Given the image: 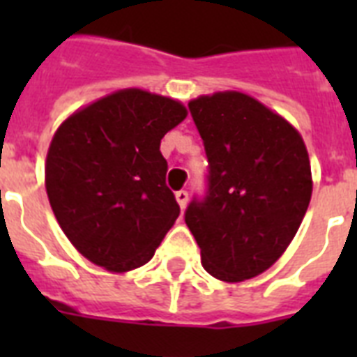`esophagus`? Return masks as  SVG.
Segmentation results:
<instances>
[{"instance_id": "34e87169", "label": "esophagus", "mask_w": 357, "mask_h": 357, "mask_svg": "<svg viewBox=\"0 0 357 357\" xmlns=\"http://www.w3.org/2000/svg\"><path fill=\"white\" fill-rule=\"evenodd\" d=\"M176 200H178V204H179V207H181V209H185V206H187V202H189V192H187V190H178V192H176Z\"/></svg>"}]
</instances>
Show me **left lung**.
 Returning <instances> with one entry per match:
<instances>
[{"label": "left lung", "mask_w": 357, "mask_h": 357, "mask_svg": "<svg viewBox=\"0 0 357 357\" xmlns=\"http://www.w3.org/2000/svg\"><path fill=\"white\" fill-rule=\"evenodd\" d=\"M209 170L206 195L195 196L185 222L202 265L222 282L265 272L298 231L311 200V167L300 133L241 92L189 103Z\"/></svg>", "instance_id": "obj_1"}]
</instances>
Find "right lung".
<instances>
[{"instance_id":"obj_1","label":"right lung","mask_w":357,"mask_h":357,"mask_svg":"<svg viewBox=\"0 0 357 357\" xmlns=\"http://www.w3.org/2000/svg\"><path fill=\"white\" fill-rule=\"evenodd\" d=\"M179 102L139 89L74 113L53 137L46 190L59 226L86 259L126 272L153 257L179 217L161 139L183 122Z\"/></svg>"}]
</instances>
